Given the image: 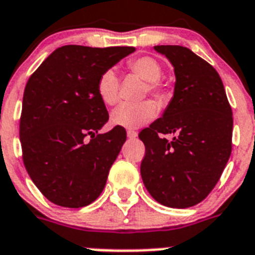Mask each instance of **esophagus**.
I'll list each match as a JSON object with an SVG mask.
<instances>
[{"instance_id": "obj_1", "label": "esophagus", "mask_w": 255, "mask_h": 255, "mask_svg": "<svg viewBox=\"0 0 255 255\" xmlns=\"http://www.w3.org/2000/svg\"><path fill=\"white\" fill-rule=\"evenodd\" d=\"M128 138H130V139H133V138H135L138 135L137 131H134V130H128Z\"/></svg>"}]
</instances>
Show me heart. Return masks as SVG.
<instances>
[{"label":"heart","mask_w":255,"mask_h":255,"mask_svg":"<svg viewBox=\"0 0 255 255\" xmlns=\"http://www.w3.org/2000/svg\"><path fill=\"white\" fill-rule=\"evenodd\" d=\"M128 68L141 80L146 81L145 93L149 92L159 101L166 100L167 88L161 81L162 65L154 57L143 56L133 58L128 62ZM97 92L101 101L108 106L116 105L120 100V80L113 70H106L101 74ZM157 116V108L151 101H142L137 104H122L114 110L110 120L114 126L125 129H138L149 124Z\"/></svg>","instance_id":"obj_1"}]
</instances>
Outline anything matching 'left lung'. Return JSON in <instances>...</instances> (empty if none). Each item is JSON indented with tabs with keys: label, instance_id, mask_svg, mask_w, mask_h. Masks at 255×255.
Returning <instances> with one entry per match:
<instances>
[{
	"label": "left lung",
	"instance_id": "obj_1",
	"mask_svg": "<svg viewBox=\"0 0 255 255\" xmlns=\"http://www.w3.org/2000/svg\"><path fill=\"white\" fill-rule=\"evenodd\" d=\"M154 50L174 68V96L162 117L139 133L146 149L142 181L161 205L190 208L214 189L232 154V108L220 74L190 49L158 45Z\"/></svg>",
	"mask_w": 255,
	"mask_h": 255
}]
</instances>
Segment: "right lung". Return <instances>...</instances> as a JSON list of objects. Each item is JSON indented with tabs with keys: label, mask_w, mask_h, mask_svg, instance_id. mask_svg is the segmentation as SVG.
I'll return each instance as SVG.
<instances>
[{
	"label": "right lung",
	"mask_w": 255,
	"mask_h": 255,
	"mask_svg": "<svg viewBox=\"0 0 255 255\" xmlns=\"http://www.w3.org/2000/svg\"><path fill=\"white\" fill-rule=\"evenodd\" d=\"M131 46L58 47L25 86L19 139L23 165L50 202L82 208L96 201L126 130H98L109 120L97 84L101 74L129 56Z\"/></svg>",
	"instance_id": "right-lung-1"
}]
</instances>
